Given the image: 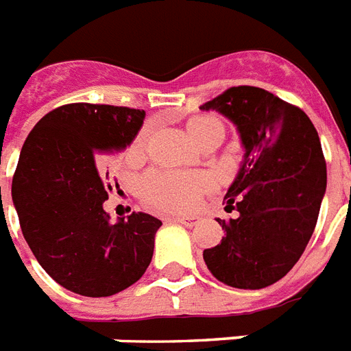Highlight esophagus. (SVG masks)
<instances>
[{
	"label": "esophagus",
	"mask_w": 351,
	"mask_h": 351,
	"mask_svg": "<svg viewBox=\"0 0 351 351\" xmlns=\"http://www.w3.org/2000/svg\"><path fill=\"white\" fill-rule=\"evenodd\" d=\"M173 220H175V222H178V224L187 226V228H195V226L200 222L197 217H189V215H187V217H173Z\"/></svg>",
	"instance_id": "34e87169"
}]
</instances>
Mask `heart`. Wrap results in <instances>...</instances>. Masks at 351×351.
I'll return each mask as SVG.
<instances>
[{
	"mask_svg": "<svg viewBox=\"0 0 351 351\" xmlns=\"http://www.w3.org/2000/svg\"><path fill=\"white\" fill-rule=\"evenodd\" d=\"M189 134H191L198 143L204 138L217 129L224 127L217 118L211 117H197L189 120L187 123ZM151 134V129L145 127L138 132L134 138L129 154L136 156L145 149ZM209 187V180L204 175H195V173H147L138 182V195L143 202L158 209H167V211H187L195 208L202 197V193Z\"/></svg>",
	"mask_w": 351,
	"mask_h": 351,
	"instance_id": "1",
	"label": "heart"
}]
</instances>
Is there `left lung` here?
I'll use <instances>...</instances> for the list:
<instances>
[{"mask_svg":"<svg viewBox=\"0 0 351 351\" xmlns=\"http://www.w3.org/2000/svg\"><path fill=\"white\" fill-rule=\"evenodd\" d=\"M200 109L233 121L245 149L244 162L226 193L219 220L224 237L204 250L220 282L261 289L297 264L315 230L326 191V160L311 120L300 107L251 85L230 87Z\"/></svg>","mask_w":351,"mask_h":351,"instance_id":"obj_1","label":"left lung"}]
</instances>
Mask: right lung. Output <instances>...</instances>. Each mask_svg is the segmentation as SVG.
Returning <instances> with one entry per match:
<instances>
[{"label":"right lung","instance_id":"obj_1","mask_svg":"<svg viewBox=\"0 0 351 351\" xmlns=\"http://www.w3.org/2000/svg\"><path fill=\"white\" fill-rule=\"evenodd\" d=\"M143 118L142 109L67 104L25 140L12 178L19 226L40 266L69 291L109 297L151 264L162 222L138 211L112 224L104 211L111 184L95 162L96 153L127 147Z\"/></svg>","mask_w":351,"mask_h":351}]
</instances>
